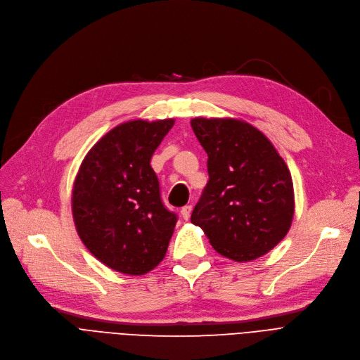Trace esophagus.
Masks as SVG:
<instances>
[{
    "label": "esophagus",
    "instance_id": "1",
    "mask_svg": "<svg viewBox=\"0 0 360 360\" xmlns=\"http://www.w3.org/2000/svg\"><path fill=\"white\" fill-rule=\"evenodd\" d=\"M191 210H193V206H191V205L184 206V207L181 209V217H182L185 221H188V218H190V215H191Z\"/></svg>",
    "mask_w": 360,
    "mask_h": 360
}]
</instances>
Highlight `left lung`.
<instances>
[{"mask_svg": "<svg viewBox=\"0 0 360 360\" xmlns=\"http://www.w3.org/2000/svg\"><path fill=\"white\" fill-rule=\"evenodd\" d=\"M207 153L209 181L191 222L225 258L252 261L271 250L294 218V187L283 158L262 133L240 120L194 118Z\"/></svg>", "mask_w": 360, "mask_h": 360, "instance_id": "8db88e82", "label": "left lung"}]
</instances>
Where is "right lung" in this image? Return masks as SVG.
I'll list each match as a JSON object with an SVG mask.
<instances>
[{"mask_svg": "<svg viewBox=\"0 0 360 360\" xmlns=\"http://www.w3.org/2000/svg\"><path fill=\"white\" fill-rule=\"evenodd\" d=\"M173 123L120 124L93 146L78 170L72 190L78 236L115 271L145 274L166 255L178 215L165 206L150 163Z\"/></svg>", "mask_w": 360, "mask_h": 360, "instance_id": "add662e5", "label": "right lung"}]
</instances>
